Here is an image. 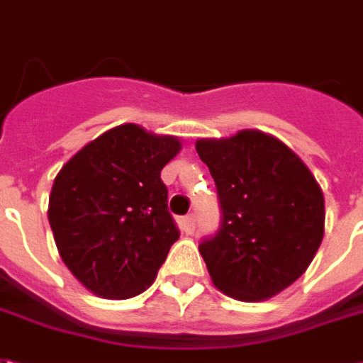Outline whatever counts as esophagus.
<instances>
[{
	"label": "esophagus",
	"instance_id": "esophagus-1",
	"mask_svg": "<svg viewBox=\"0 0 363 363\" xmlns=\"http://www.w3.org/2000/svg\"><path fill=\"white\" fill-rule=\"evenodd\" d=\"M182 230H184L187 236H191L193 232H195V216L193 214H187L182 218Z\"/></svg>",
	"mask_w": 363,
	"mask_h": 363
}]
</instances>
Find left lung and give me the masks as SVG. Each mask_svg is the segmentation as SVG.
Masks as SVG:
<instances>
[{
    "mask_svg": "<svg viewBox=\"0 0 363 363\" xmlns=\"http://www.w3.org/2000/svg\"><path fill=\"white\" fill-rule=\"evenodd\" d=\"M222 207L220 230L199 251L213 284L240 301L272 298L306 272L325 234L315 176L277 137L243 129L195 143Z\"/></svg>",
    "mask_w": 363,
    "mask_h": 363,
    "instance_id": "8db88e82",
    "label": "left lung"
}]
</instances>
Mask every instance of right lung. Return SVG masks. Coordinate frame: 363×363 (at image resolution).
<instances>
[{"label":"right lung","instance_id":"add662e5","mask_svg":"<svg viewBox=\"0 0 363 363\" xmlns=\"http://www.w3.org/2000/svg\"><path fill=\"white\" fill-rule=\"evenodd\" d=\"M179 150L178 137L123 123L63 164L48 220L60 257L86 290L127 300L155 282L179 238L160 179Z\"/></svg>","mask_w":363,"mask_h":363}]
</instances>
